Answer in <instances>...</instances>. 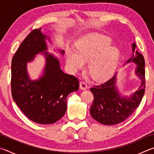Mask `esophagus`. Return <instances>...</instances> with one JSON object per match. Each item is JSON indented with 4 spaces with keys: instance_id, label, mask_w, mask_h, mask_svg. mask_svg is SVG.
Wrapping results in <instances>:
<instances>
[{
    "instance_id": "esophagus-1",
    "label": "esophagus",
    "mask_w": 154,
    "mask_h": 154,
    "mask_svg": "<svg viewBox=\"0 0 154 154\" xmlns=\"http://www.w3.org/2000/svg\"><path fill=\"white\" fill-rule=\"evenodd\" d=\"M79 86L82 90H86L88 88L87 83L85 82H81L79 83Z\"/></svg>"
}]
</instances>
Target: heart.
Here are the masks:
<instances>
[{
  "label": "heart",
  "instance_id": "heart-1",
  "mask_svg": "<svg viewBox=\"0 0 154 154\" xmlns=\"http://www.w3.org/2000/svg\"><path fill=\"white\" fill-rule=\"evenodd\" d=\"M109 36L92 33L83 36L77 41L76 51L67 49L68 66L75 72L88 62V71L94 79L106 81L113 76L120 58L119 50L112 47Z\"/></svg>",
  "mask_w": 154,
  "mask_h": 154
}]
</instances>
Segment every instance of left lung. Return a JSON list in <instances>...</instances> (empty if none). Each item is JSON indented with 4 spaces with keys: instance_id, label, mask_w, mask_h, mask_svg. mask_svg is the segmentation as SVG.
<instances>
[{
    "instance_id": "1",
    "label": "left lung",
    "mask_w": 154,
    "mask_h": 154,
    "mask_svg": "<svg viewBox=\"0 0 154 154\" xmlns=\"http://www.w3.org/2000/svg\"><path fill=\"white\" fill-rule=\"evenodd\" d=\"M135 48L136 44L133 43V54L127 62H134L137 64L135 72L141 81L139 90L130 98L122 97L115 85L117 73L106 82L90 88L94 95L90 114L99 123L105 125L121 123L134 113L141 102L145 88V60L141 54L135 51Z\"/></svg>"
}]
</instances>
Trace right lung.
<instances>
[{
    "label": "right lung",
    "instance_id": "1",
    "mask_svg": "<svg viewBox=\"0 0 154 154\" xmlns=\"http://www.w3.org/2000/svg\"><path fill=\"white\" fill-rule=\"evenodd\" d=\"M45 38L41 29L31 31L21 43L11 62L13 99L28 118L41 124H54L62 118L66 111L68 95L79 88L77 78L64 73L58 60L46 52ZM40 52L46 57L44 74L39 80L31 81L26 64Z\"/></svg>",
    "mask_w": 154,
    "mask_h": 154
}]
</instances>
